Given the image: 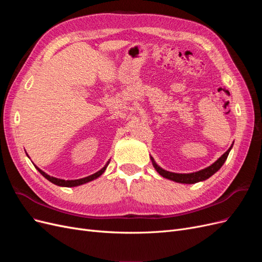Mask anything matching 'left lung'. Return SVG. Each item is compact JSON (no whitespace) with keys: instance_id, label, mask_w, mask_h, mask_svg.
<instances>
[{"instance_id":"8db88e82","label":"left lung","mask_w":262,"mask_h":262,"mask_svg":"<svg viewBox=\"0 0 262 262\" xmlns=\"http://www.w3.org/2000/svg\"><path fill=\"white\" fill-rule=\"evenodd\" d=\"M232 147H233V144L223 155H222L219 158L216 162H214L211 166H209V167L201 169L199 171H195V172H190V173H178V172H171V171H168V170H165L155 163L154 158L152 156H150V161H152V164L154 166V168L156 169V171L160 173L161 176H163L164 178H167L169 180L179 182V184H190V185H191V184H195V182L207 180L212 175H214V173H215L225 163L226 158H227L229 152H231Z\"/></svg>"}]
</instances>
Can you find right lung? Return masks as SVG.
Instances as JSON below:
<instances>
[{"instance_id":"obj_1","label":"right lung","mask_w":262,"mask_h":262,"mask_svg":"<svg viewBox=\"0 0 262 262\" xmlns=\"http://www.w3.org/2000/svg\"><path fill=\"white\" fill-rule=\"evenodd\" d=\"M109 162H107V164L102 167L100 170H98L97 172L93 173V175L91 176H87V177H84V178H81V179H74V180H64V179H60V178H55V177H52L50 175H48V173H46L43 170H41L40 168H38L37 166L35 165V167L37 168V170L41 173V175L46 178L48 179L50 182H52V184L57 185V186H60V187H77V186H81V185H84L86 184V182H90L94 179H97L99 176H101L102 173H104V171L106 170L107 166H108Z\"/></svg>"}]
</instances>
